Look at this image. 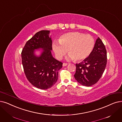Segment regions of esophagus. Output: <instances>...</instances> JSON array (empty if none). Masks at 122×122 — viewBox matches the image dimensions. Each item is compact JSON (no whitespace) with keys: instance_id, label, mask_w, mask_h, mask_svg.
Masks as SVG:
<instances>
[{"instance_id":"1","label":"esophagus","mask_w":122,"mask_h":122,"mask_svg":"<svg viewBox=\"0 0 122 122\" xmlns=\"http://www.w3.org/2000/svg\"><path fill=\"white\" fill-rule=\"evenodd\" d=\"M68 65V64H67V63H63V66H66L67 65Z\"/></svg>"}]
</instances>
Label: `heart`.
Here are the masks:
<instances>
[{
  "mask_svg": "<svg viewBox=\"0 0 122 122\" xmlns=\"http://www.w3.org/2000/svg\"><path fill=\"white\" fill-rule=\"evenodd\" d=\"M93 37L79 32H73L63 34L59 41H54L52 43L53 49L58 59H61L67 51L68 60L81 61L87 58L91 53L95 46Z\"/></svg>",
  "mask_w": 122,
  "mask_h": 122,
  "instance_id": "b5f03b06",
  "label": "heart"
}]
</instances>
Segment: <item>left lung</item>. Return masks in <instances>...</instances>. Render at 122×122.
Segmentation results:
<instances>
[{
    "mask_svg": "<svg viewBox=\"0 0 122 122\" xmlns=\"http://www.w3.org/2000/svg\"><path fill=\"white\" fill-rule=\"evenodd\" d=\"M107 61L106 49L98 37L91 53L82 62L76 64L74 77L82 85L91 86L96 84L102 76Z\"/></svg>",
    "mask_w": 122,
    "mask_h": 122,
    "instance_id": "left-lung-1",
    "label": "left lung"
}]
</instances>
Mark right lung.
Here are the masks:
<instances>
[{
    "label": "right lung",
    "mask_w": 122,
    "mask_h": 122,
    "mask_svg": "<svg viewBox=\"0 0 122 122\" xmlns=\"http://www.w3.org/2000/svg\"><path fill=\"white\" fill-rule=\"evenodd\" d=\"M49 30L37 32L26 42L21 52L22 63L26 78L30 83L38 89L46 90L56 83L58 71L63 63L53 57L52 41ZM41 49L39 56L35 50Z\"/></svg>",
    "instance_id": "obj_1"
}]
</instances>
